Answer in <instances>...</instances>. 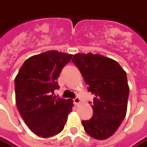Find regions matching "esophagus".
<instances>
[{
	"instance_id": "1",
	"label": "esophagus",
	"mask_w": 147,
	"mask_h": 147,
	"mask_svg": "<svg viewBox=\"0 0 147 147\" xmlns=\"http://www.w3.org/2000/svg\"><path fill=\"white\" fill-rule=\"evenodd\" d=\"M73 102H74V104L76 105H79L80 104V98H78V97H76V98L74 99L73 100Z\"/></svg>"
}]
</instances>
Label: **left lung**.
<instances>
[{
	"label": "left lung",
	"instance_id": "1",
	"mask_svg": "<svg viewBox=\"0 0 147 147\" xmlns=\"http://www.w3.org/2000/svg\"><path fill=\"white\" fill-rule=\"evenodd\" d=\"M72 62L88 85V91L95 95L93 117L82 121L84 130L94 139H108L126 116L129 95L126 72L116 61L91 53H76Z\"/></svg>",
	"mask_w": 147,
	"mask_h": 147
}]
</instances>
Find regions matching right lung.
Wrapping results in <instances>:
<instances>
[{"mask_svg": "<svg viewBox=\"0 0 147 147\" xmlns=\"http://www.w3.org/2000/svg\"><path fill=\"white\" fill-rule=\"evenodd\" d=\"M73 55L50 50L25 61L15 79L16 102L21 117L38 136L48 138L64 129L72 111L71 99L57 98V79Z\"/></svg>", "mask_w": 147, "mask_h": 147, "instance_id": "right-lung-1", "label": "right lung"}]
</instances>
